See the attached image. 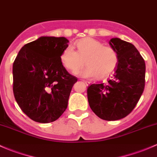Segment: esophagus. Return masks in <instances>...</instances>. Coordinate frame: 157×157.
Returning a JSON list of instances; mask_svg holds the SVG:
<instances>
[{"mask_svg": "<svg viewBox=\"0 0 157 157\" xmlns=\"http://www.w3.org/2000/svg\"><path fill=\"white\" fill-rule=\"evenodd\" d=\"M84 82H85V85H90V82H88V81H84Z\"/></svg>", "mask_w": 157, "mask_h": 157, "instance_id": "34e87169", "label": "esophagus"}]
</instances>
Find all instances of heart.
Listing matches in <instances>:
<instances>
[{"instance_id": "1", "label": "heart", "mask_w": 157, "mask_h": 157, "mask_svg": "<svg viewBox=\"0 0 157 157\" xmlns=\"http://www.w3.org/2000/svg\"><path fill=\"white\" fill-rule=\"evenodd\" d=\"M78 51L72 46H67L60 55V60L67 70L75 73L83 67L87 66L80 72L84 77L105 78L112 74L117 63L115 52L109 46L102 45L98 40L85 38L76 43Z\"/></svg>"}]
</instances>
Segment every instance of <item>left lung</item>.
Returning a JSON list of instances; mask_svg holds the SVG:
<instances>
[{
    "instance_id": "1",
    "label": "left lung",
    "mask_w": 157,
    "mask_h": 157,
    "mask_svg": "<svg viewBox=\"0 0 157 157\" xmlns=\"http://www.w3.org/2000/svg\"><path fill=\"white\" fill-rule=\"evenodd\" d=\"M109 45L117 54V67L107 82L87 87V99L99 118L117 121L132 112L144 91L145 63L132 43L112 38Z\"/></svg>"
}]
</instances>
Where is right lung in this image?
I'll list each match as a JSON object with an SVG mask.
<instances>
[{"mask_svg":"<svg viewBox=\"0 0 157 157\" xmlns=\"http://www.w3.org/2000/svg\"><path fill=\"white\" fill-rule=\"evenodd\" d=\"M68 43L63 36H40L25 45L15 59V99L22 112L36 122H53L67 109L72 86L78 80L60 60Z\"/></svg>","mask_w":157,"mask_h":157,"instance_id":"1","label":"right lung"}]
</instances>
